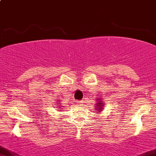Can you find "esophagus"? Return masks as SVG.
Listing matches in <instances>:
<instances>
[{
  "label": "esophagus",
  "instance_id": "1",
  "mask_svg": "<svg viewBox=\"0 0 156 156\" xmlns=\"http://www.w3.org/2000/svg\"><path fill=\"white\" fill-rule=\"evenodd\" d=\"M80 104H83V101H80Z\"/></svg>",
  "mask_w": 156,
  "mask_h": 156
}]
</instances>
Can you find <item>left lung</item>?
<instances>
[{
    "label": "left lung",
    "mask_w": 156,
    "mask_h": 156,
    "mask_svg": "<svg viewBox=\"0 0 156 156\" xmlns=\"http://www.w3.org/2000/svg\"><path fill=\"white\" fill-rule=\"evenodd\" d=\"M97 101H98V103H97V104H96V107H97V109H96V110H98V112H101V110H102V107H103V104H104V103H103L102 101H101V98H99V99H97Z\"/></svg>",
    "instance_id": "obj_1"
}]
</instances>
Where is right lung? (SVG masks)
Masks as SVG:
<instances>
[{"mask_svg":"<svg viewBox=\"0 0 156 156\" xmlns=\"http://www.w3.org/2000/svg\"><path fill=\"white\" fill-rule=\"evenodd\" d=\"M59 104H60V103H59ZM62 107H63V106H62V107H61V109H62Z\"/></svg>","mask_w":156,"mask_h":156,"instance_id":"obj_1","label":"right lung"}]
</instances>
